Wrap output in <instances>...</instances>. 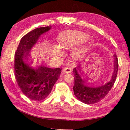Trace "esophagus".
Masks as SVG:
<instances>
[{
	"label": "esophagus",
	"mask_w": 130,
	"mask_h": 130,
	"mask_svg": "<svg viewBox=\"0 0 130 130\" xmlns=\"http://www.w3.org/2000/svg\"><path fill=\"white\" fill-rule=\"evenodd\" d=\"M63 72L65 73H67V74L70 73L72 72V69L70 68H68V67H66L65 68L63 69Z\"/></svg>",
	"instance_id": "1"
}]
</instances>
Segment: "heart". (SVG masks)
I'll list each match as a JSON object with an SVG mask.
<instances>
[{"mask_svg": "<svg viewBox=\"0 0 130 130\" xmlns=\"http://www.w3.org/2000/svg\"><path fill=\"white\" fill-rule=\"evenodd\" d=\"M88 38V35L84 32H71L61 36L59 39V44L62 48L71 49L82 44Z\"/></svg>", "mask_w": 130, "mask_h": 130, "instance_id": "obj_1", "label": "heart"}]
</instances>
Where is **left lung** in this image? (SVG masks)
<instances>
[{"label": "left lung", "instance_id": "1", "mask_svg": "<svg viewBox=\"0 0 130 130\" xmlns=\"http://www.w3.org/2000/svg\"><path fill=\"white\" fill-rule=\"evenodd\" d=\"M114 71L111 80L104 85L93 86L86 82L84 77L80 73L79 66L73 69L74 74V95L78 100L86 104H94L100 101L105 97L111 89L116 81L118 69V61L116 55H114Z\"/></svg>", "mask_w": 130, "mask_h": 130}]
</instances>
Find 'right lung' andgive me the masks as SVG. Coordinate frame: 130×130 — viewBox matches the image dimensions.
<instances>
[{"label":"right lung","mask_w":130,"mask_h":130,"mask_svg":"<svg viewBox=\"0 0 130 130\" xmlns=\"http://www.w3.org/2000/svg\"><path fill=\"white\" fill-rule=\"evenodd\" d=\"M51 28V26L39 27L26 34L21 38L15 53V79L23 93L32 100L41 101L48 96L61 73L60 68L37 66L29 58L30 50L41 35Z\"/></svg>","instance_id":"add662e5"}]
</instances>
